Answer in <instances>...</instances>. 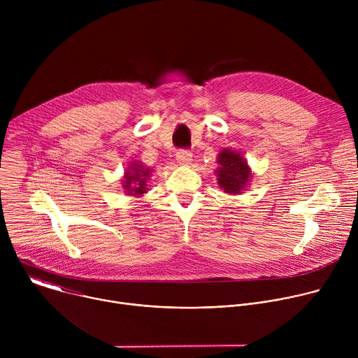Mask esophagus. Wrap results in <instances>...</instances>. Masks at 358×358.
<instances>
[{
    "mask_svg": "<svg viewBox=\"0 0 358 358\" xmlns=\"http://www.w3.org/2000/svg\"><path fill=\"white\" fill-rule=\"evenodd\" d=\"M176 157H177L178 164L184 166V167H188L191 164V162H192V155H191L189 151H187V150L177 151V156Z\"/></svg>",
    "mask_w": 358,
    "mask_h": 358,
    "instance_id": "obj_1",
    "label": "esophagus"
}]
</instances>
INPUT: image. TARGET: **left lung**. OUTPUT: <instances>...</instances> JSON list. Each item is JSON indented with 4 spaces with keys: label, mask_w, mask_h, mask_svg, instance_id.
I'll return each mask as SVG.
<instances>
[{
    "label": "left lung",
    "mask_w": 358,
    "mask_h": 358,
    "mask_svg": "<svg viewBox=\"0 0 358 358\" xmlns=\"http://www.w3.org/2000/svg\"><path fill=\"white\" fill-rule=\"evenodd\" d=\"M217 182L227 194H242L249 185L252 170L248 160L238 150L222 148L217 157Z\"/></svg>",
    "instance_id": "8db88e82"
}]
</instances>
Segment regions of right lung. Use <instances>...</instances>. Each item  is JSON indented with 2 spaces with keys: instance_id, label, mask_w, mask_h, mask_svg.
<instances>
[{
  "instance_id": "right-lung-1",
  "label": "right lung",
  "mask_w": 358,
  "mask_h": 358,
  "mask_svg": "<svg viewBox=\"0 0 358 358\" xmlns=\"http://www.w3.org/2000/svg\"><path fill=\"white\" fill-rule=\"evenodd\" d=\"M152 170L147 169L141 162H131L124 170L122 178L123 191L131 196H143L147 192V181L150 180Z\"/></svg>"
}]
</instances>
